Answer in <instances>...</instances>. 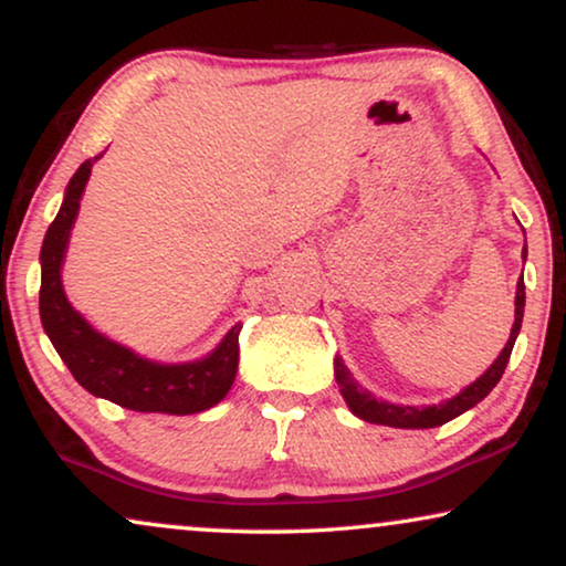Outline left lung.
<instances>
[{
    "label": "left lung",
    "mask_w": 566,
    "mask_h": 566,
    "mask_svg": "<svg viewBox=\"0 0 566 566\" xmlns=\"http://www.w3.org/2000/svg\"><path fill=\"white\" fill-rule=\"evenodd\" d=\"M523 250V260H525ZM523 308H525V283L523 275L517 281V291H515V322L513 329H510V339L507 345L502 347V353L497 355V360L492 363L490 368L484 370L482 376L476 378L474 384H469L467 389H461L455 397L438 401V405H428V407H409V405H391V401L376 399V394H370L368 389L355 381L350 370L343 363V358H335V378L339 386V394H343L345 405L350 407V412L360 420L374 422V424H389V428H407V430H422V428H438V424H446L453 417H459L467 412V409L476 407L486 394H490L497 381L505 374V366L510 360V353H513V345L517 339V332H521L523 324Z\"/></svg>",
    "instance_id": "obj_1"
}]
</instances>
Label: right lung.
Instances as JSON below:
<instances>
[{
	"instance_id": "add662e5",
	"label": "right lung",
	"mask_w": 566,
	"mask_h": 566,
	"mask_svg": "<svg viewBox=\"0 0 566 566\" xmlns=\"http://www.w3.org/2000/svg\"><path fill=\"white\" fill-rule=\"evenodd\" d=\"M99 157L87 159L76 169L64 190V203L45 231L41 247V322L45 335L80 386L99 399L134 409V412H203L219 405L234 384L242 324H234L203 358L159 363L105 337L66 298L61 268H64L69 237L80 213V200Z\"/></svg>"
}]
</instances>
